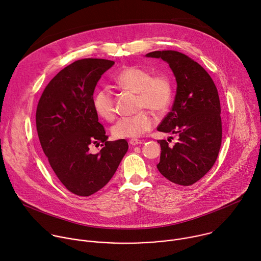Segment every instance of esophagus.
<instances>
[{
  "instance_id": "1",
  "label": "esophagus",
  "mask_w": 261,
  "mask_h": 261,
  "mask_svg": "<svg viewBox=\"0 0 261 261\" xmlns=\"http://www.w3.org/2000/svg\"><path fill=\"white\" fill-rule=\"evenodd\" d=\"M129 143H130L131 145H137V144H140V143H141V140H139V139H130V140H129Z\"/></svg>"
}]
</instances>
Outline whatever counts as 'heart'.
Here are the masks:
<instances>
[{"label": "heart", "mask_w": 261, "mask_h": 261, "mask_svg": "<svg viewBox=\"0 0 261 261\" xmlns=\"http://www.w3.org/2000/svg\"><path fill=\"white\" fill-rule=\"evenodd\" d=\"M115 84L121 89L136 93L135 108L137 114L121 118L113 127L111 134L115 138H135L151 130L156 125V117L166 113L169 108L173 87L170 79L165 74L152 75L150 70L139 66H128L118 71L114 77ZM93 106L97 115L105 121L116 118L115 100L107 88L99 89L93 98Z\"/></svg>", "instance_id": "heart-1"}]
</instances>
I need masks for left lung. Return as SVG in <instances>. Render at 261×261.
<instances>
[{"label": "left lung", "mask_w": 261, "mask_h": 261, "mask_svg": "<svg viewBox=\"0 0 261 261\" xmlns=\"http://www.w3.org/2000/svg\"><path fill=\"white\" fill-rule=\"evenodd\" d=\"M146 57L167 62L177 85L172 108L157 130L176 134L178 140L172 147L165 139L158 140L161 156L157 168L170 181L191 186L210 171L220 151L222 122L217 88L210 74L181 53L157 50Z\"/></svg>", "instance_id": "obj_1"}]
</instances>
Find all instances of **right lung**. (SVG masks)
I'll return each instance as SVG.
<instances>
[{"mask_svg": "<svg viewBox=\"0 0 261 261\" xmlns=\"http://www.w3.org/2000/svg\"><path fill=\"white\" fill-rule=\"evenodd\" d=\"M115 64L83 59L61 70L44 89L36 110V127L42 150L66 189L90 196L113 177L128 151L125 139L108 141L98 122L93 94L102 74ZM103 147L89 153L91 144Z\"/></svg>", "mask_w": 261, "mask_h": 261, "instance_id": "add662e5", "label": "right lung"}]
</instances>
